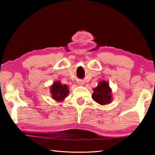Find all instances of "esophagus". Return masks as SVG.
<instances>
[{
	"mask_svg": "<svg viewBox=\"0 0 155 155\" xmlns=\"http://www.w3.org/2000/svg\"><path fill=\"white\" fill-rule=\"evenodd\" d=\"M84 83H85V82H84V81H82V80L78 81V85H83Z\"/></svg>",
	"mask_w": 155,
	"mask_h": 155,
	"instance_id": "1",
	"label": "esophagus"
}]
</instances>
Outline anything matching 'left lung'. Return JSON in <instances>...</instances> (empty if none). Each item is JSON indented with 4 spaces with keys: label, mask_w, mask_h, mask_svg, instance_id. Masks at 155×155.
<instances>
[{
    "label": "left lung",
    "mask_w": 155,
    "mask_h": 155,
    "mask_svg": "<svg viewBox=\"0 0 155 155\" xmlns=\"http://www.w3.org/2000/svg\"><path fill=\"white\" fill-rule=\"evenodd\" d=\"M111 91L108 83L100 81L99 85L94 89L92 98L97 103L102 105L109 104L111 101Z\"/></svg>",
    "instance_id": "8db88e82"
}]
</instances>
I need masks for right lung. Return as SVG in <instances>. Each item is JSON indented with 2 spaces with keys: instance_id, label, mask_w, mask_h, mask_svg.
I'll use <instances>...</instances> for the list:
<instances>
[{
  "instance_id": "right-lung-1",
  "label": "right lung",
  "mask_w": 155,
  "mask_h": 155,
  "mask_svg": "<svg viewBox=\"0 0 155 155\" xmlns=\"http://www.w3.org/2000/svg\"><path fill=\"white\" fill-rule=\"evenodd\" d=\"M52 98L57 101H63L68 96L69 90L66 85H62L59 81L54 82L51 87Z\"/></svg>"
}]
</instances>
